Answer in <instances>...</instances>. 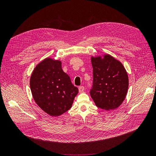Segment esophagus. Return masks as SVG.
I'll return each instance as SVG.
<instances>
[{
  "mask_svg": "<svg viewBox=\"0 0 156 156\" xmlns=\"http://www.w3.org/2000/svg\"><path fill=\"white\" fill-rule=\"evenodd\" d=\"M84 90V87L83 86H80V87H79V91L80 93L83 92Z\"/></svg>",
  "mask_w": 156,
  "mask_h": 156,
  "instance_id": "esophagus-1",
  "label": "esophagus"
}]
</instances>
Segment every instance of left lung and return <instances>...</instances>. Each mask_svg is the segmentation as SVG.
<instances>
[{
	"label": "left lung",
	"instance_id": "obj_1",
	"mask_svg": "<svg viewBox=\"0 0 156 156\" xmlns=\"http://www.w3.org/2000/svg\"><path fill=\"white\" fill-rule=\"evenodd\" d=\"M93 83L90 91L96 105L105 110L119 107L128 89L127 73L122 64L109 55L91 58Z\"/></svg>",
	"mask_w": 156,
	"mask_h": 156
}]
</instances>
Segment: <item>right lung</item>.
<instances>
[{"mask_svg":"<svg viewBox=\"0 0 156 156\" xmlns=\"http://www.w3.org/2000/svg\"><path fill=\"white\" fill-rule=\"evenodd\" d=\"M60 60L47 58L31 75L30 87L34 101L52 116L62 115L72 107L79 90L63 72Z\"/></svg>","mask_w":156,"mask_h":156,"instance_id":"right-lung-1","label":"right lung"}]
</instances>
